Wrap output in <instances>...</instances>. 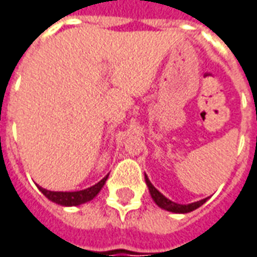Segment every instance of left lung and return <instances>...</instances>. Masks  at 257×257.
I'll return each mask as SVG.
<instances>
[{"label":"left lung","instance_id":"8db88e82","mask_svg":"<svg viewBox=\"0 0 257 257\" xmlns=\"http://www.w3.org/2000/svg\"><path fill=\"white\" fill-rule=\"evenodd\" d=\"M145 179H146V184H147V187H149V191L151 194V198L154 199V202H156L160 208L165 210H169V212H173V213H189L191 210L197 209L199 208L201 205L206 202V199L208 198H204L201 199V201H197V202H193V204H187V205H182V204H176V202H173L171 199H168L165 195H162L158 190L151 184V182L149 180V178L145 175Z\"/></svg>","mask_w":257,"mask_h":257}]
</instances>
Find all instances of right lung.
Listing matches in <instances>:
<instances>
[{
  "mask_svg": "<svg viewBox=\"0 0 257 257\" xmlns=\"http://www.w3.org/2000/svg\"><path fill=\"white\" fill-rule=\"evenodd\" d=\"M107 178H108V175L106 178L101 179L95 186H92L89 189L79 190V191H49V190L42 189L40 186H38V189L49 201H52L55 204L63 205V206H75V205L85 204V202L95 198L106 183Z\"/></svg>",
  "mask_w": 257,
  "mask_h": 257,
  "instance_id": "right-lung-1",
  "label": "right lung"
}]
</instances>
